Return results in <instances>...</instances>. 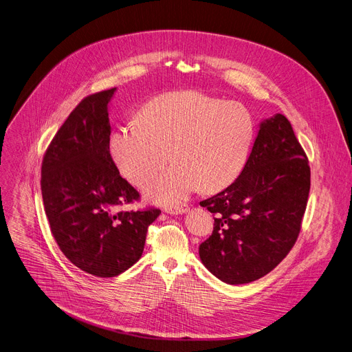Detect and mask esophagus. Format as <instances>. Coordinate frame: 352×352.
I'll return each mask as SVG.
<instances>
[{
    "instance_id": "esophagus-1",
    "label": "esophagus",
    "mask_w": 352,
    "mask_h": 352,
    "mask_svg": "<svg viewBox=\"0 0 352 352\" xmlns=\"http://www.w3.org/2000/svg\"><path fill=\"white\" fill-rule=\"evenodd\" d=\"M189 208L188 205H181V206H174V208H166V212L170 214H182L185 212H188Z\"/></svg>"
}]
</instances>
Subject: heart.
Returning a JSON list of instances; mask_svg holds the SVG:
<instances>
[{"instance_id": "heart-1", "label": "heart", "mask_w": 352, "mask_h": 352, "mask_svg": "<svg viewBox=\"0 0 352 352\" xmlns=\"http://www.w3.org/2000/svg\"><path fill=\"white\" fill-rule=\"evenodd\" d=\"M254 138V118L244 105L199 91H174L148 101L139 123L118 126L109 153L136 186L163 168L171 154L174 166L146 186L151 201L171 206L198 188L217 192L232 185L248 162Z\"/></svg>"}]
</instances>
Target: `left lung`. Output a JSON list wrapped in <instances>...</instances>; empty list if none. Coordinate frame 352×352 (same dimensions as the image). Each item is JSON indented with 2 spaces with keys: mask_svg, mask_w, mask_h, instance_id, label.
<instances>
[{
  "mask_svg": "<svg viewBox=\"0 0 352 352\" xmlns=\"http://www.w3.org/2000/svg\"><path fill=\"white\" fill-rule=\"evenodd\" d=\"M309 190V160L291 122L280 113L264 120L240 177L201 202L214 216L199 245L204 265L230 285L271 272L298 240Z\"/></svg>",
  "mask_w": 352,
  "mask_h": 352,
  "instance_id": "8db88e82",
  "label": "left lung"
}]
</instances>
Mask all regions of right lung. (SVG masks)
<instances>
[{
	"mask_svg": "<svg viewBox=\"0 0 352 352\" xmlns=\"http://www.w3.org/2000/svg\"><path fill=\"white\" fill-rule=\"evenodd\" d=\"M116 88L85 97L52 139L41 188L50 232L77 268L112 278L139 261L160 209H122L140 194L120 177L109 153L108 102Z\"/></svg>",
	"mask_w": 352,
	"mask_h": 352,
	"instance_id": "add662e5",
	"label": "right lung"
}]
</instances>
